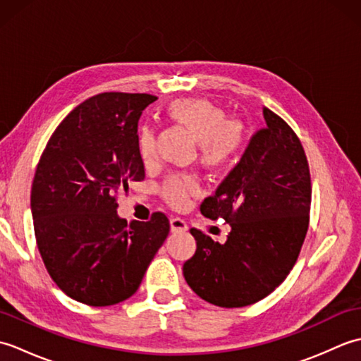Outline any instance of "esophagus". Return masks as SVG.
Returning a JSON list of instances; mask_svg holds the SVG:
<instances>
[{
    "label": "esophagus",
    "mask_w": 361,
    "mask_h": 361,
    "mask_svg": "<svg viewBox=\"0 0 361 361\" xmlns=\"http://www.w3.org/2000/svg\"><path fill=\"white\" fill-rule=\"evenodd\" d=\"M171 229L172 231H188V225H186V221L183 220V219H180V217H172L171 219Z\"/></svg>",
    "instance_id": "obj_1"
}]
</instances>
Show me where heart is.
<instances>
[{"mask_svg":"<svg viewBox=\"0 0 361 361\" xmlns=\"http://www.w3.org/2000/svg\"><path fill=\"white\" fill-rule=\"evenodd\" d=\"M166 116L198 141V159L212 171L233 164L247 142L240 122L226 119L220 106L204 99H175L166 106ZM137 149L145 161L155 155V135L150 127L144 126L137 132ZM198 190V183L190 176H172L164 183L163 195L175 208H181Z\"/></svg>","mask_w":361,"mask_h":361,"instance_id":"obj_1","label":"heart"}]
</instances>
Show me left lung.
<instances>
[{
    "label": "left lung",
    "instance_id": "left-lung-1",
    "mask_svg": "<svg viewBox=\"0 0 361 361\" xmlns=\"http://www.w3.org/2000/svg\"><path fill=\"white\" fill-rule=\"evenodd\" d=\"M265 128L204 198L200 211L231 228L225 243L192 228L195 255L183 265L188 286L219 307H245L268 296L293 268L309 229L307 157L286 121L264 109Z\"/></svg>",
    "mask_w": 361,
    "mask_h": 361
}]
</instances>
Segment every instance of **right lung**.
Segmentation results:
<instances>
[{
	"label": "right lung",
	"mask_w": 361,
	"mask_h": 361,
	"mask_svg": "<svg viewBox=\"0 0 361 361\" xmlns=\"http://www.w3.org/2000/svg\"><path fill=\"white\" fill-rule=\"evenodd\" d=\"M157 97L102 93L60 122L38 161L30 190L35 239L52 281L75 301H126L169 234V219L127 224L118 194L142 181L137 121Z\"/></svg>",
	"instance_id": "1"
}]
</instances>
